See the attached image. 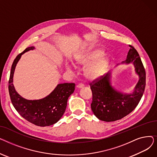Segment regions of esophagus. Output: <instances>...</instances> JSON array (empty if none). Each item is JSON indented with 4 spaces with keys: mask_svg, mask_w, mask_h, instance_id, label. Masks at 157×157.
<instances>
[{
    "mask_svg": "<svg viewBox=\"0 0 157 157\" xmlns=\"http://www.w3.org/2000/svg\"><path fill=\"white\" fill-rule=\"evenodd\" d=\"M77 87H78V88H82L84 87V85H83V83H79V84L77 85Z\"/></svg>",
    "mask_w": 157,
    "mask_h": 157,
    "instance_id": "34e87169",
    "label": "esophagus"
}]
</instances>
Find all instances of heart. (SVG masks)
<instances>
[{
	"label": "heart",
	"instance_id": "obj_1",
	"mask_svg": "<svg viewBox=\"0 0 157 157\" xmlns=\"http://www.w3.org/2000/svg\"><path fill=\"white\" fill-rule=\"evenodd\" d=\"M103 54V52L100 49H88L83 53L81 54L77 58V63L80 65H86L95 60ZM109 63L107 58L101 57L97 59L94 63L89 65L86 69L85 74L89 79H95L102 76L105 72ZM70 71V68L67 67Z\"/></svg>",
	"mask_w": 157,
	"mask_h": 157
}]
</instances>
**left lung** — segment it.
Returning a JSON list of instances; mask_svg holds the SVG:
<instances>
[{
    "instance_id": "1",
    "label": "left lung",
    "mask_w": 157,
    "mask_h": 157,
    "mask_svg": "<svg viewBox=\"0 0 157 157\" xmlns=\"http://www.w3.org/2000/svg\"><path fill=\"white\" fill-rule=\"evenodd\" d=\"M127 60L123 63H133L139 79L132 94H124L111 85V73L97 78L90 83L92 92L91 108L96 117L107 122L114 121L126 117L138 105L146 86V71L136 49L130 45Z\"/></svg>"
}]
</instances>
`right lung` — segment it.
<instances>
[{
	"mask_svg": "<svg viewBox=\"0 0 157 157\" xmlns=\"http://www.w3.org/2000/svg\"><path fill=\"white\" fill-rule=\"evenodd\" d=\"M34 49V46L26 48L14 60L9 80V93L14 108L23 118L37 126H49L55 124L63 116L68 98L75 89V84L58 85L50 94L42 99L29 101L21 97L16 92L13 84L14 69L21 55Z\"/></svg>",
	"mask_w": 157,
	"mask_h": 157,
	"instance_id": "right-lung-1",
	"label": "right lung"
}]
</instances>
